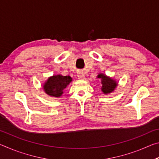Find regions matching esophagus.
Instances as JSON below:
<instances>
[{
    "instance_id": "esophagus-1",
    "label": "esophagus",
    "mask_w": 159,
    "mask_h": 159,
    "mask_svg": "<svg viewBox=\"0 0 159 159\" xmlns=\"http://www.w3.org/2000/svg\"><path fill=\"white\" fill-rule=\"evenodd\" d=\"M77 76L80 80H83L85 79V74L82 73V72H79V73L77 74Z\"/></svg>"
}]
</instances>
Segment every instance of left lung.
Masks as SVG:
<instances>
[{
    "mask_svg": "<svg viewBox=\"0 0 159 159\" xmlns=\"http://www.w3.org/2000/svg\"><path fill=\"white\" fill-rule=\"evenodd\" d=\"M97 78L101 79V90L104 95H108L109 93L114 92L118 85V82L112 78L107 76L103 73L98 74Z\"/></svg>",
    "mask_w": 159,
    "mask_h": 159,
    "instance_id": "1",
    "label": "left lung"
}]
</instances>
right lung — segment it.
Here are the masks:
<instances>
[{"instance_id": "obj_1", "label": "right lung", "mask_w": 159, "mask_h": 159, "mask_svg": "<svg viewBox=\"0 0 159 159\" xmlns=\"http://www.w3.org/2000/svg\"><path fill=\"white\" fill-rule=\"evenodd\" d=\"M71 81L72 78L69 76L53 75L45 80L43 85V89L50 97L59 98L62 95L64 90Z\"/></svg>"}]
</instances>
